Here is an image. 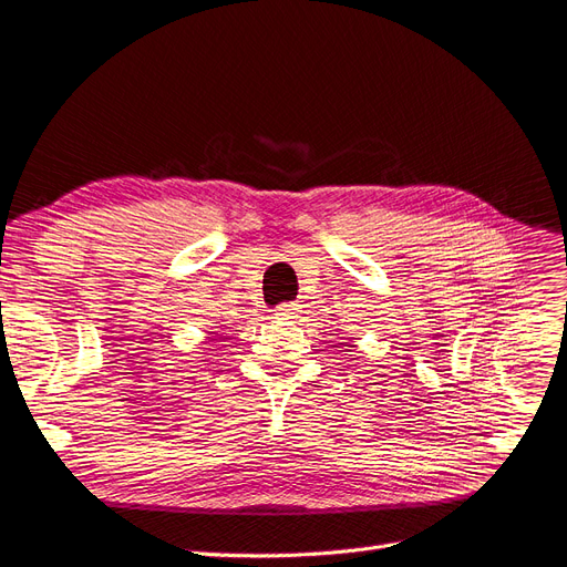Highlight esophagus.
I'll return each mask as SVG.
<instances>
[{"label": "esophagus", "mask_w": 567, "mask_h": 567, "mask_svg": "<svg viewBox=\"0 0 567 567\" xmlns=\"http://www.w3.org/2000/svg\"><path fill=\"white\" fill-rule=\"evenodd\" d=\"M274 312L280 319H293V317H299V306H296V303H280Z\"/></svg>", "instance_id": "34e87169"}]
</instances>
